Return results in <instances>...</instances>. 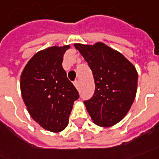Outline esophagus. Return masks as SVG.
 Here are the masks:
<instances>
[{"label": "esophagus", "mask_w": 159, "mask_h": 159, "mask_svg": "<svg viewBox=\"0 0 159 159\" xmlns=\"http://www.w3.org/2000/svg\"><path fill=\"white\" fill-rule=\"evenodd\" d=\"M74 85H75V87L76 89L79 88V82L78 81H75V82H74Z\"/></svg>", "instance_id": "1"}]
</instances>
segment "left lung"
I'll list each match as a JSON object with an SVG mask.
<instances>
[{
    "instance_id": "8db88e82",
    "label": "left lung",
    "mask_w": 159,
    "mask_h": 159,
    "mask_svg": "<svg viewBox=\"0 0 159 159\" xmlns=\"http://www.w3.org/2000/svg\"><path fill=\"white\" fill-rule=\"evenodd\" d=\"M92 70L95 93L84 104L96 125L111 127L120 122L134 102L138 72L121 53L102 43L94 45L75 43Z\"/></svg>"
}]
</instances>
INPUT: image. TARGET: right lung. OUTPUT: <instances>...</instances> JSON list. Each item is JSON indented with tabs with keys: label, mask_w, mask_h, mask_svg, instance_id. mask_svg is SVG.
I'll list each match as a JSON object with an SVG mask.
<instances>
[{
	"label": "right lung",
	"mask_w": 159,
	"mask_h": 159,
	"mask_svg": "<svg viewBox=\"0 0 159 159\" xmlns=\"http://www.w3.org/2000/svg\"><path fill=\"white\" fill-rule=\"evenodd\" d=\"M70 45L53 46L37 52L28 61L20 75L21 97L31 117L43 129L60 132L78 91L67 77L61 62Z\"/></svg>",
	"instance_id": "right-lung-1"
}]
</instances>
